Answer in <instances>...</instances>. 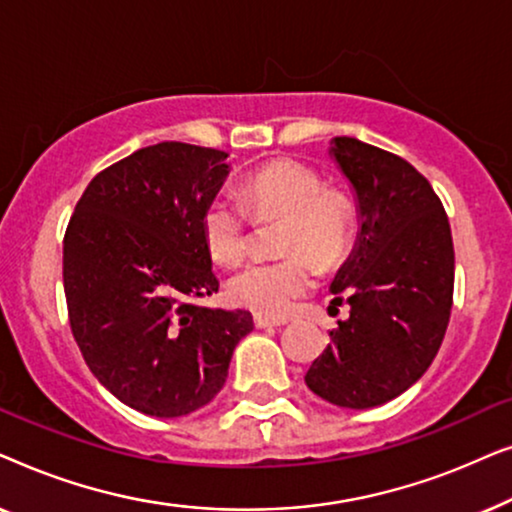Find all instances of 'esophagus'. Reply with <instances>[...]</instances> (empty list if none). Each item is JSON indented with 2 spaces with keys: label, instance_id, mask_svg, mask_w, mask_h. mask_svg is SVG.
<instances>
[{
  "label": "esophagus",
  "instance_id": "obj_1",
  "mask_svg": "<svg viewBox=\"0 0 512 512\" xmlns=\"http://www.w3.org/2000/svg\"><path fill=\"white\" fill-rule=\"evenodd\" d=\"M254 324H256V328H279V326H286V324H289V321H286V319L261 317V314H258V317H254Z\"/></svg>",
  "mask_w": 512,
  "mask_h": 512
}]
</instances>
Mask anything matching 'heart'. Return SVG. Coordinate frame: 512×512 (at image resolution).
<instances>
[{"label":"heart","mask_w":512,"mask_h":512,"mask_svg":"<svg viewBox=\"0 0 512 512\" xmlns=\"http://www.w3.org/2000/svg\"><path fill=\"white\" fill-rule=\"evenodd\" d=\"M242 201L216 195L202 212V240L221 265L242 261L249 249V215L256 221L286 216L284 261H256L228 279V298L263 317H284L314 282V261L324 268L345 258L354 235V209L338 191H328L319 174L298 160H270L242 181Z\"/></svg>","instance_id":"b5f03b06"}]
</instances>
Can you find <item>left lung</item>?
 Here are the masks:
<instances>
[{
	"label": "left lung",
	"mask_w": 512,
	"mask_h": 512,
	"mask_svg": "<svg viewBox=\"0 0 512 512\" xmlns=\"http://www.w3.org/2000/svg\"><path fill=\"white\" fill-rule=\"evenodd\" d=\"M328 151L352 184L361 228L331 282L349 317L305 382L328 403L366 410L401 396L436 359L452 310V233L408 160L354 137H333Z\"/></svg>",
	"instance_id": "left-lung-1"
}]
</instances>
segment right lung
Returning <instances> with one entry per match:
<instances>
[{
    "label": "right lung",
    "instance_id": "1",
    "mask_svg": "<svg viewBox=\"0 0 512 512\" xmlns=\"http://www.w3.org/2000/svg\"><path fill=\"white\" fill-rule=\"evenodd\" d=\"M228 153L160 142L90 181L69 219L62 279L74 340L104 389L151 417H184L219 394L254 319L198 300L219 291L202 212Z\"/></svg>",
    "mask_w": 512,
    "mask_h": 512
}]
</instances>
